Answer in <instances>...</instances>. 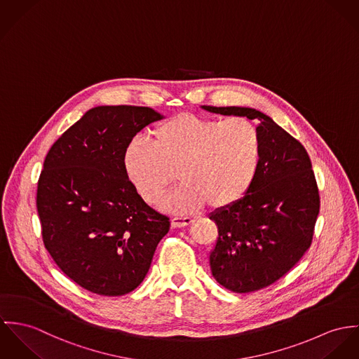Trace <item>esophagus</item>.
I'll return each instance as SVG.
<instances>
[{"instance_id":"esophagus-1","label":"esophagus","mask_w":359,"mask_h":359,"mask_svg":"<svg viewBox=\"0 0 359 359\" xmlns=\"http://www.w3.org/2000/svg\"><path fill=\"white\" fill-rule=\"evenodd\" d=\"M194 220L193 217L189 216H176L172 219V227L173 229H180V227H186L189 224H191Z\"/></svg>"}]
</instances>
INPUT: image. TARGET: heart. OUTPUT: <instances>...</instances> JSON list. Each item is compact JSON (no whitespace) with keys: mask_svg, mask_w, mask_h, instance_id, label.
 <instances>
[{"mask_svg":"<svg viewBox=\"0 0 359 359\" xmlns=\"http://www.w3.org/2000/svg\"><path fill=\"white\" fill-rule=\"evenodd\" d=\"M150 140L126 146L123 170L147 203H157L177 176L183 184L162 203L175 212L237 203L260 163L259 130L243 117L220 121L180 113L156 125Z\"/></svg>","mask_w":359,"mask_h":359,"instance_id":"obj_1","label":"heart"}]
</instances>
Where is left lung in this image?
<instances>
[{"label":"left lung","mask_w":359,"mask_h":359,"mask_svg":"<svg viewBox=\"0 0 359 359\" xmlns=\"http://www.w3.org/2000/svg\"><path fill=\"white\" fill-rule=\"evenodd\" d=\"M203 109L257 122L262 153L250 189L209 217L219 229L212 276L231 292H255L282 278L311 246L320 203L316 175L303 144L269 116L248 107Z\"/></svg>","instance_id":"obj_1"}]
</instances>
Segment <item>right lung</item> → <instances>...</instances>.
<instances>
[{
  "instance_id": "1",
  "label": "right lung",
  "mask_w": 359,
  "mask_h": 359,
  "mask_svg": "<svg viewBox=\"0 0 359 359\" xmlns=\"http://www.w3.org/2000/svg\"><path fill=\"white\" fill-rule=\"evenodd\" d=\"M162 116L139 106H100L48 151L37 187L42 241L81 287L122 296L146 277L169 217L149 206L122 157L133 136Z\"/></svg>"
}]
</instances>
